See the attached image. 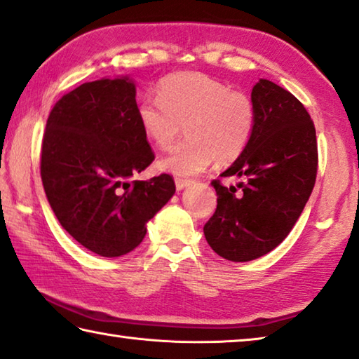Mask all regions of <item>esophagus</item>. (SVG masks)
<instances>
[{
    "label": "esophagus",
    "mask_w": 359,
    "mask_h": 359,
    "mask_svg": "<svg viewBox=\"0 0 359 359\" xmlns=\"http://www.w3.org/2000/svg\"><path fill=\"white\" fill-rule=\"evenodd\" d=\"M191 180L190 179H184V177H175V189L177 190H184L187 185H190Z\"/></svg>",
    "instance_id": "obj_1"
}]
</instances>
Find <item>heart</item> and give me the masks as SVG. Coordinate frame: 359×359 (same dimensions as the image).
Instances as JSON below:
<instances>
[{
    "label": "heart",
    "mask_w": 359,
    "mask_h": 359,
    "mask_svg": "<svg viewBox=\"0 0 359 359\" xmlns=\"http://www.w3.org/2000/svg\"><path fill=\"white\" fill-rule=\"evenodd\" d=\"M142 133L153 144L170 145L185 126L189 137L174 145L158 168L179 177L203 172L217 158L236 159L246 150L255 129V107L240 90L200 72H180L161 79L156 99L137 107Z\"/></svg>",
    "instance_id": "b5f03b06"
}]
</instances>
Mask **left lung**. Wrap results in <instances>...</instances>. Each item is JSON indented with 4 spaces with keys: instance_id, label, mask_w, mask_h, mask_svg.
<instances>
[{
    "instance_id": "1",
    "label": "left lung",
    "mask_w": 359,
    "mask_h": 359,
    "mask_svg": "<svg viewBox=\"0 0 359 359\" xmlns=\"http://www.w3.org/2000/svg\"><path fill=\"white\" fill-rule=\"evenodd\" d=\"M252 139L222 177L243 182L217 191V208L204 236L220 257L249 262L273 251L292 230L311 195L318 170L316 130L302 102L278 84L260 79L252 88Z\"/></svg>"
}]
</instances>
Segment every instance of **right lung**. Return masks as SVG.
<instances>
[{
  "label": "right lung",
  "mask_w": 359,
  "mask_h": 359,
  "mask_svg": "<svg viewBox=\"0 0 359 359\" xmlns=\"http://www.w3.org/2000/svg\"><path fill=\"white\" fill-rule=\"evenodd\" d=\"M153 159L137 121L134 83L104 78L57 100L39 170L60 225L90 252L119 257L139 246L147 222L175 193L169 174L128 180Z\"/></svg>",
  "instance_id": "right-lung-1"
}]
</instances>
